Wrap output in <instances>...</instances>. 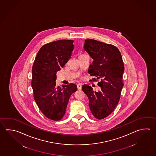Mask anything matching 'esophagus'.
<instances>
[{"label": "esophagus", "mask_w": 156, "mask_h": 156, "mask_svg": "<svg viewBox=\"0 0 156 156\" xmlns=\"http://www.w3.org/2000/svg\"><path fill=\"white\" fill-rule=\"evenodd\" d=\"M77 90H81V88H82V85L81 84H77Z\"/></svg>", "instance_id": "obj_1"}]
</instances>
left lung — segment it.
<instances>
[{
  "instance_id": "8db88e82",
  "label": "left lung",
  "mask_w": 156,
  "mask_h": 156,
  "mask_svg": "<svg viewBox=\"0 0 156 156\" xmlns=\"http://www.w3.org/2000/svg\"><path fill=\"white\" fill-rule=\"evenodd\" d=\"M85 42V51L94 60L88 73L97 80L101 78V82L98 83L101 87L98 92L94 91L88 85H83L82 91L88 97L94 116L97 119H104L118 104L124 86V63L120 52L114 45L94 40H86Z\"/></svg>"
}]
</instances>
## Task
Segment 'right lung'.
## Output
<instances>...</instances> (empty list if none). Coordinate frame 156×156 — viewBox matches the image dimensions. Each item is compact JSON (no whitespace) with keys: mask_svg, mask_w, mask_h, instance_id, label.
Wrapping results in <instances>:
<instances>
[{"mask_svg":"<svg viewBox=\"0 0 156 156\" xmlns=\"http://www.w3.org/2000/svg\"><path fill=\"white\" fill-rule=\"evenodd\" d=\"M73 40H59L43 45L38 52L32 69V87L34 99L48 119L62 118L70 97L77 90L76 85L56 86L57 71L64 68L71 58Z\"/></svg>","mask_w":156,"mask_h":156,"instance_id":"obj_1","label":"right lung"}]
</instances>
